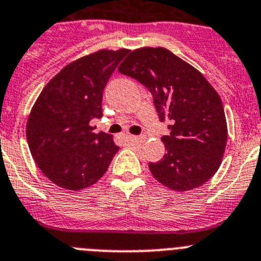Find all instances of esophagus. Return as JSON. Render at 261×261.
Here are the masks:
<instances>
[{
    "instance_id": "34e87169",
    "label": "esophagus",
    "mask_w": 261,
    "mask_h": 261,
    "mask_svg": "<svg viewBox=\"0 0 261 261\" xmlns=\"http://www.w3.org/2000/svg\"><path fill=\"white\" fill-rule=\"evenodd\" d=\"M128 140H130V142H134V143H144L145 142V138H144V136L130 135V136H128Z\"/></svg>"
}]
</instances>
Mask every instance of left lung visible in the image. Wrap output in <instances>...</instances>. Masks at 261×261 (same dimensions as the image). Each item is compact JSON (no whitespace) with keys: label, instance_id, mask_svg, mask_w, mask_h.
<instances>
[{"label":"left lung","instance_id":"left-lung-1","mask_svg":"<svg viewBox=\"0 0 261 261\" xmlns=\"http://www.w3.org/2000/svg\"><path fill=\"white\" fill-rule=\"evenodd\" d=\"M118 71L147 87L160 121L169 122L170 134L161 138L166 153L159 163H149L152 175L174 191L210 180L227 142L224 107L210 82L165 48L135 49Z\"/></svg>","mask_w":261,"mask_h":261}]
</instances>
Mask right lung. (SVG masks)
<instances>
[{"label": "right lung", "mask_w": 261, "mask_h": 261, "mask_svg": "<svg viewBox=\"0 0 261 261\" xmlns=\"http://www.w3.org/2000/svg\"><path fill=\"white\" fill-rule=\"evenodd\" d=\"M128 49L98 50L63 67L44 87L28 117L25 135L35 163L51 182L79 191L92 186L119 149L113 136L93 133L102 117V92Z\"/></svg>", "instance_id": "right-lung-1"}]
</instances>
